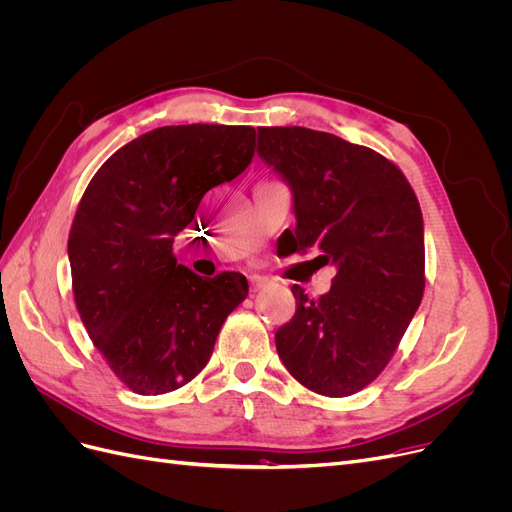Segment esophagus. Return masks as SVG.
<instances>
[{
	"mask_svg": "<svg viewBox=\"0 0 512 512\" xmlns=\"http://www.w3.org/2000/svg\"><path fill=\"white\" fill-rule=\"evenodd\" d=\"M250 284H252V288H254V290H258V288H262V286L267 284V277H262V275L252 273V275H250Z\"/></svg>",
	"mask_w": 512,
	"mask_h": 512,
	"instance_id": "obj_1",
	"label": "esophagus"
}]
</instances>
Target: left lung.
Listing matches in <instances>:
<instances>
[{
	"label": "left lung",
	"instance_id": "obj_1",
	"mask_svg": "<svg viewBox=\"0 0 512 512\" xmlns=\"http://www.w3.org/2000/svg\"><path fill=\"white\" fill-rule=\"evenodd\" d=\"M258 156L292 192L290 254L318 252L337 269L297 312L275 348L305 389L348 397L389 365L425 290L423 213L404 173L374 149L309 128H258Z\"/></svg>",
	"mask_w": 512,
	"mask_h": 512
}]
</instances>
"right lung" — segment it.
<instances>
[{"instance_id":"1","label":"right lung","mask_w":512,"mask_h":512,"mask_svg":"<svg viewBox=\"0 0 512 512\" xmlns=\"http://www.w3.org/2000/svg\"><path fill=\"white\" fill-rule=\"evenodd\" d=\"M254 145L250 126H164L117 149L87 185L68 239L74 301L108 367L138 395L196 378L247 297L241 273L200 277L173 243L203 196L250 166Z\"/></svg>"}]
</instances>
